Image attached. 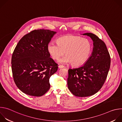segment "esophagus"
<instances>
[{
  "mask_svg": "<svg viewBox=\"0 0 122 122\" xmlns=\"http://www.w3.org/2000/svg\"><path fill=\"white\" fill-rule=\"evenodd\" d=\"M64 66H62V65H59L58 66V68H63Z\"/></svg>",
  "mask_w": 122,
  "mask_h": 122,
  "instance_id": "34e87169",
  "label": "esophagus"
}]
</instances>
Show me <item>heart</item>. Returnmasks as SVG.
<instances>
[{"mask_svg": "<svg viewBox=\"0 0 122 122\" xmlns=\"http://www.w3.org/2000/svg\"><path fill=\"white\" fill-rule=\"evenodd\" d=\"M57 42H49L47 49L54 59H59L66 53V55L58 61L61 64L71 63L75 66H81L88 60L92 51L90 41L80 36H64L59 38Z\"/></svg>", "mask_w": 122, "mask_h": 122, "instance_id": "b5f03b06", "label": "heart"}]
</instances>
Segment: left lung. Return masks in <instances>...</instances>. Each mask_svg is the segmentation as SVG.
<instances>
[{
  "label": "left lung",
  "mask_w": 122,
  "mask_h": 122,
  "mask_svg": "<svg viewBox=\"0 0 122 122\" xmlns=\"http://www.w3.org/2000/svg\"><path fill=\"white\" fill-rule=\"evenodd\" d=\"M82 35L92 40L93 51L84 65L68 69L67 78L68 89L79 97L92 96L101 89L111 65V57L105 43L94 34L86 33Z\"/></svg>",
  "instance_id": "obj_1"
}]
</instances>
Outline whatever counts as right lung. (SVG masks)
I'll list each match as a JSON object with an SVG mask.
<instances>
[{
	"instance_id": "right-lung-1",
	"label": "right lung",
	"mask_w": 122,
	"mask_h": 122,
	"mask_svg": "<svg viewBox=\"0 0 122 122\" xmlns=\"http://www.w3.org/2000/svg\"><path fill=\"white\" fill-rule=\"evenodd\" d=\"M56 33L49 30H35L16 45L11 58L12 75L17 87L25 94L40 97L49 90V79L58 66L50 57L47 47Z\"/></svg>"
}]
</instances>
